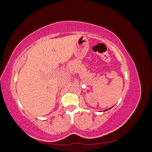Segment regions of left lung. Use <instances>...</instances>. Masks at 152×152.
<instances>
[{
	"mask_svg": "<svg viewBox=\"0 0 152 152\" xmlns=\"http://www.w3.org/2000/svg\"><path fill=\"white\" fill-rule=\"evenodd\" d=\"M108 110H109V109H108Z\"/></svg>",
	"mask_w": 152,
	"mask_h": 152,
	"instance_id": "1",
	"label": "left lung"
}]
</instances>
